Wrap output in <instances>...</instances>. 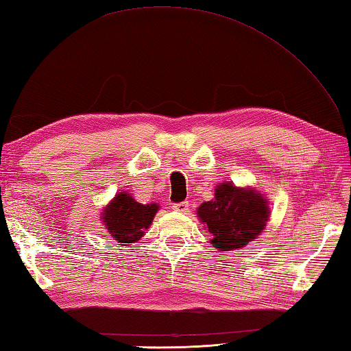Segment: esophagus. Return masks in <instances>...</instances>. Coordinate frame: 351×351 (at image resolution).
Listing matches in <instances>:
<instances>
[{
	"label": "esophagus",
	"mask_w": 351,
	"mask_h": 351,
	"mask_svg": "<svg viewBox=\"0 0 351 351\" xmlns=\"http://www.w3.org/2000/svg\"><path fill=\"white\" fill-rule=\"evenodd\" d=\"M173 210L178 211V213H187L189 211V202H178V204H173Z\"/></svg>",
	"instance_id": "esophagus-1"
}]
</instances>
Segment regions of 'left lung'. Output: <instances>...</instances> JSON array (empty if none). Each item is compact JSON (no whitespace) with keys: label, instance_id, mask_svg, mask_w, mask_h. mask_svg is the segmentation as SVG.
Segmentation results:
<instances>
[{"label":"left lung","instance_id":"left-lung-1","mask_svg":"<svg viewBox=\"0 0 351 351\" xmlns=\"http://www.w3.org/2000/svg\"><path fill=\"white\" fill-rule=\"evenodd\" d=\"M269 215V204L262 193L230 181L219 184L215 199L197 208V217L213 236L210 243L219 251L240 250L252 242L263 232Z\"/></svg>","mask_w":351,"mask_h":351}]
</instances>
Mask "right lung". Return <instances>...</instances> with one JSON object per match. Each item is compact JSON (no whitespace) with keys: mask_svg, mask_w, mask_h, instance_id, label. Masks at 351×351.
<instances>
[{"mask_svg":"<svg viewBox=\"0 0 351 351\" xmlns=\"http://www.w3.org/2000/svg\"><path fill=\"white\" fill-rule=\"evenodd\" d=\"M158 210V204H140L126 191H120L103 208L101 219L112 239L128 246L144 236V230L152 223Z\"/></svg>","mask_w":351,"mask_h":351,"instance_id":"obj_1","label":"right lung"}]
</instances>
